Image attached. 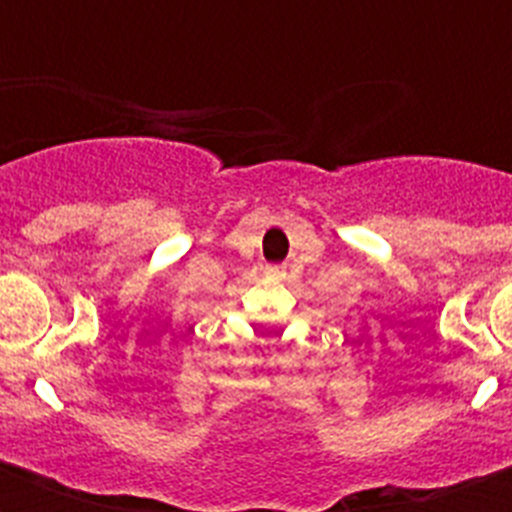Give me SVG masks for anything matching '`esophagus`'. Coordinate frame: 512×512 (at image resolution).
Returning a JSON list of instances; mask_svg holds the SVG:
<instances>
[{
    "label": "esophagus",
    "instance_id": "obj_1",
    "mask_svg": "<svg viewBox=\"0 0 512 512\" xmlns=\"http://www.w3.org/2000/svg\"><path fill=\"white\" fill-rule=\"evenodd\" d=\"M265 271L271 273V276H276V279H284V276H287V271H284V265H268Z\"/></svg>",
    "mask_w": 512,
    "mask_h": 512
}]
</instances>
